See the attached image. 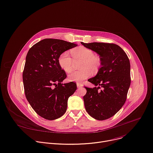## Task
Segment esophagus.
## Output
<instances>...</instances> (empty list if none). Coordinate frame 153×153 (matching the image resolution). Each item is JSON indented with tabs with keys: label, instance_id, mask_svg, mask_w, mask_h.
Masks as SVG:
<instances>
[{
	"label": "esophagus",
	"instance_id": "esophagus-1",
	"mask_svg": "<svg viewBox=\"0 0 153 153\" xmlns=\"http://www.w3.org/2000/svg\"><path fill=\"white\" fill-rule=\"evenodd\" d=\"M77 88H79L82 87V84H80V83H77Z\"/></svg>",
	"mask_w": 153,
	"mask_h": 153
}]
</instances>
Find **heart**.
Instances as JSON below:
<instances>
[{"instance_id":"1","label":"heart","mask_w":153,"mask_h":153,"mask_svg":"<svg viewBox=\"0 0 153 153\" xmlns=\"http://www.w3.org/2000/svg\"><path fill=\"white\" fill-rule=\"evenodd\" d=\"M73 58L68 52H64L58 57V64L65 72L69 73L73 70L74 61H82L79 71L70 74L68 79L71 82H80L91 76L93 73H97L100 68L101 62L100 58L95 55L93 50L87 47L80 46L71 50Z\"/></svg>"}]
</instances>
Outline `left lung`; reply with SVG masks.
Segmentation results:
<instances>
[{
	"label": "left lung",
	"mask_w": 153,
	"mask_h": 153,
	"mask_svg": "<svg viewBox=\"0 0 153 153\" xmlns=\"http://www.w3.org/2000/svg\"><path fill=\"white\" fill-rule=\"evenodd\" d=\"M81 44L98 53L101 62L97 74L88 80L98 87H85V109L97 120L108 119L116 114L126 101L131 82L129 59L123 48L114 44ZM100 87L103 89L99 91Z\"/></svg>",
	"instance_id": "obj_1"
}]
</instances>
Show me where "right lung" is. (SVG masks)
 Listing matches in <instances>:
<instances>
[{
	"mask_svg": "<svg viewBox=\"0 0 153 153\" xmlns=\"http://www.w3.org/2000/svg\"><path fill=\"white\" fill-rule=\"evenodd\" d=\"M77 46L63 40L45 39L30 48L23 73L25 93L36 113L47 120L62 117L66 111L68 100L77 89L71 82L62 84L66 74L58 64V57Z\"/></svg>",
	"mask_w": 153,
	"mask_h": 153,
	"instance_id": "1",
	"label": "right lung"
}]
</instances>
